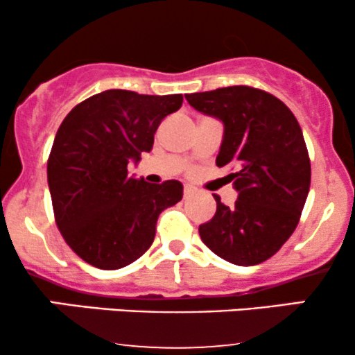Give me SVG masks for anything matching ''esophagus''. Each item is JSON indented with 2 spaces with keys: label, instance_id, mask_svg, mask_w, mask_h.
Returning a JSON list of instances; mask_svg holds the SVG:
<instances>
[{
  "label": "esophagus",
  "instance_id": "esophagus-1",
  "mask_svg": "<svg viewBox=\"0 0 355 355\" xmlns=\"http://www.w3.org/2000/svg\"><path fill=\"white\" fill-rule=\"evenodd\" d=\"M195 191H197V190H195L191 185H185V187H183V195H185V197H191V195H193Z\"/></svg>",
  "mask_w": 355,
  "mask_h": 355
}]
</instances>
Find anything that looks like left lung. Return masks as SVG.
<instances>
[{"label": "left lung", "mask_w": 355, "mask_h": 355, "mask_svg": "<svg viewBox=\"0 0 355 355\" xmlns=\"http://www.w3.org/2000/svg\"><path fill=\"white\" fill-rule=\"evenodd\" d=\"M205 115L223 121L217 165L229 175L239 198L198 227L202 242L235 266H257L294 234L309 189L311 158L302 130L287 105L263 89L237 85L185 95Z\"/></svg>", "instance_id": "left-lung-1"}]
</instances>
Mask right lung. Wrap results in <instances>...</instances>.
I'll list each match as a JSON object with an SVG mask.
<instances>
[{
	"label": "right lung",
	"mask_w": 355,
	"mask_h": 355,
	"mask_svg": "<svg viewBox=\"0 0 355 355\" xmlns=\"http://www.w3.org/2000/svg\"><path fill=\"white\" fill-rule=\"evenodd\" d=\"M182 95H140L107 89L64 116L48 157L55 222L80 259L116 270L153 243L158 215L182 200L178 180L152 185L128 175L130 162L150 152L165 116Z\"/></svg>",
	"instance_id": "obj_1"
}]
</instances>
